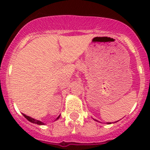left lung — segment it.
Returning <instances> with one entry per match:
<instances>
[{"instance_id": "1", "label": "left lung", "mask_w": 150, "mask_h": 150, "mask_svg": "<svg viewBox=\"0 0 150 150\" xmlns=\"http://www.w3.org/2000/svg\"><path fill=\"white\" fill-rule=\"evenodd\" d=\"M95 120V121L98 122V120ZM107 124H110V122H107Z\"/></svg>"}]
</instances>
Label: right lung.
Wrapping results in <instances>:
<instances>
[{
    "mask_svg": "<svg viewBox=\"0 0 150 150\" xmlns=\"http://www.w3.org/2000/svg\"><path fill=\"white\" fill-rule=\"evenodd\" d=\"M23 116H25V117L26 119H27V120H28L29 122H30L34 123V124H38V125H45V123L39 121V120H35V119H33V118L30 117V116H26V115H25V114H24V113H23ZM59 117H60V115H59V116H58V117H57V119H56V120H59Z\"/></svg>",
    "mask_w": 150,
    "mask_h": 150,
    "instance_id": "obj_1",
    "label": "right lung"
}]
</instances>
